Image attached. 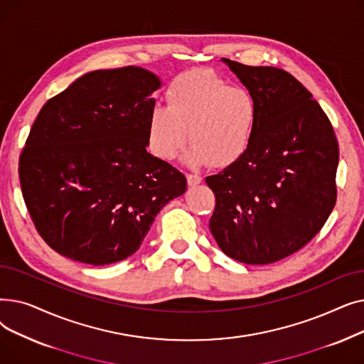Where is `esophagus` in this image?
Returning <instances> with one entry per match:
<instances>
[{
  "instance_id": "1",
  "label": "esophagus",
  "mask_w": 364,
  "mask_h": 364,
  "mask_svg": "<svg viewBox=\"0 0 364 364\" xmlns=\"http://www.w3.org/2000/svg\"><path fill=\"white\" fill-rule=\"evenodd\" d=\"M186 178H187V184H188L190 187L198 186V184L202 183V177L198 176V174H187Z\"/></svg>"
}]
</instances>
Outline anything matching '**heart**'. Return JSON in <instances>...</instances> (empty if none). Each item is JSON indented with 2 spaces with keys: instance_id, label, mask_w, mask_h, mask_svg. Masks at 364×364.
I'll list each match as a JSON object with an SVG mask.
<instances>
[{
  "instance_id": "heart-1",
  "label": "heart",
  "mask_w": 364,
  "mask_h": 364,
  "mask_svg": "<svg viewBox=\"0 0 364 364\" xmlns=\"http://www.w3.org/2000/svg\"><path fill=\"white\" fill-rule=\"evenodd\" d=\"M257 122L258 103L250 90L211 70H188L169 84L166 107L149 112L147 144L153 155L171 161L190 139L188 164L224 168L250 149Z\"/></svg>"
}]
</instances>
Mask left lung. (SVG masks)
Segmentation results:
<instances>
[{"label":"left lung","mask_w":364,"mask_h":364,"mask_svg":"<svg viewBox=\"0 0 364 364\" xmlns=\"http://www.w3.org/2000/svg\"><path fill=\"white\" fill-rule=\"evenodd\" d=\"M258 103L250 149L217 176L209 230L220 250L245 264H270L299 251L336 202L339 147L311 92L286 70L223 59Z\"/></svg>","instance_id":"left-lung-1"}]
</instances>
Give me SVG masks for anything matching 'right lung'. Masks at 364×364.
<instances>
[{
  "instance_id": "right-lung-1",
  "label": "right lung",
  "mask_w": 364,
  "mask_h": 364,
  "mask_svg": "<svg viewBox=\"0 0 364 364\" xmlns=\"http://www.w3.org/2000/svg\"><path fill=\"white\" fill-rule=\"evenodd\" d=\"M159 87L143 68L94 70L38 113L18 178L36 232L55 252L91 265L122 261L186 192L181 172L146 150Z\"/></svg>"
}]
</instances>
